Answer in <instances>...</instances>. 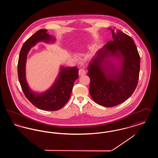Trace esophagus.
<instances>
[{
    "instance_id": "obj_1",
    "label": "esophagus",
    "mask_w": 158,
    "mask_h": 158,
    "mask_svg": "<svg viewBox=\"0 0 158 158\" xmlns=\"http://www.w3.org/2000/svg\"><path fill=\"white\" fill-rule=\"evenodd\" d=\"M86 74V71L84 69H80L79 70V75L80 76L85 75Z\"/></svg>"
}]
</instances>
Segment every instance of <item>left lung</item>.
Masks as SVG:
<instances>
[{
	"instance_id": "obj_1",
	"label": "left lung",
	"mask_w": 158,
	"mask_h": 158,
	"mask_svg": "<svg viewBox=\"0 0 158 158\" xmlns=\"http://www.w3.org/2000/svg\"><path fill=\"white\" fill-rule=\"evenodd\" d=\"M111 31L108 42L92 59L88 70L89 92L98 104L112 107L126 101L135 90L140 72V56L133 40L121 31Z\"/></svg>"
}]
</instances>
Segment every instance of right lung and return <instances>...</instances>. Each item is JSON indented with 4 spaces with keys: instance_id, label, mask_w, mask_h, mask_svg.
Returning <instances> with one entry per match:
<instances>
[{
    "instance_id": "add662e5",
    "label": "right lung",
    "mask_w": 158,
    "mask_h": 158,
    "mask_svg": "<svg viewBox=\"0 0 158 158\" xmlns=\"http://www.w3.org/2000/svg\"><path fill=\"white\" fill-rule=\"evenodd\" d=\"M56 38L48 34L47 30H40L29 38L23 45L18 64V79L25 97L38 108L45 111L61 109L69 99L73 84L78 79L77 67L60 66L57 79L53 85L43 92H37L31 89L26 79V62L31 48L39 42L53 43Z\"/></svg>"
}]
</instances>
